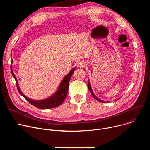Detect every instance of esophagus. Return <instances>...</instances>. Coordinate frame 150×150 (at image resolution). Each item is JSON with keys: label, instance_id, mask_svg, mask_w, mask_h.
<instances>
[{"label": "esophagus", "instance_id": "34e87169", "mask_svg": "<svg viewBox=\"0 0 150 150\" xmlns=\"http://www.w3.org/2000/svg\"><path fill=\"white\" fill-rule=\"evenodd\" d=\"M85 65H86V64H85V63L82 61V62H80L78 63V67L79 68H83L85 66Z\"/></svg>", "mask_w": 150, "mask_h": 150}]
</instances>
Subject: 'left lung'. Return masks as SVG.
I'll return each instance as SVG.
<instances>
[{
  "label": "left lung",
  "instance_id": "8db88e82",
  "mask_svg": "<svg viewBox=\"0 0 150 150\" xmlns=\"http://www.w3.org/2000/svg\"><path fill=\"white\" fill-rule=\"evenodd\" d=\"M88 89H89V90H90V91L91 94L92 95V96H93V97L96 100H97V101H100V102L104 103V101L101 100H100V98H98V97H97L94 95V94L93 93V91H92V89H91V85H90V83L89 80L88 81ZM118 99H119V98H118ZM107 102H109V101H107Z\"/></svg>",
  "mask_w": 150,
  "mask_h": 150
}]
</instances>
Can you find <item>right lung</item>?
<instances>
[{"mask_svg": "<svg viewBox=\"0 0 150 150\" xmlns=\"http://www.w3.org/2000/svg\"><path fill=\"white\" fill-rule=\"evenodd\" d=\"M11 72L12 74V76L14 77L16 82V87L18 92L19 94L23 96L30 104H31L33 105L36 107V108L41 109H52L56 108V107L61 105L63 102L65 100V99L67 97V96L68 94V90H69V83L70 81V79L71 78V76L74 73V72L75 70V68H74L69 72V74L66 75L62 81L59 87L57 90V91L52 96L50 97L46 98L45 100H33L25 95L23 94V93L21 91L18 83L17 81V79L16 76H15L13 71L12 69V67H11Z\"/></svg>", "mask_w": 150, "mask_h": 150, "instance_id": "add662e5", "label": "right lung"}]
</instances>
